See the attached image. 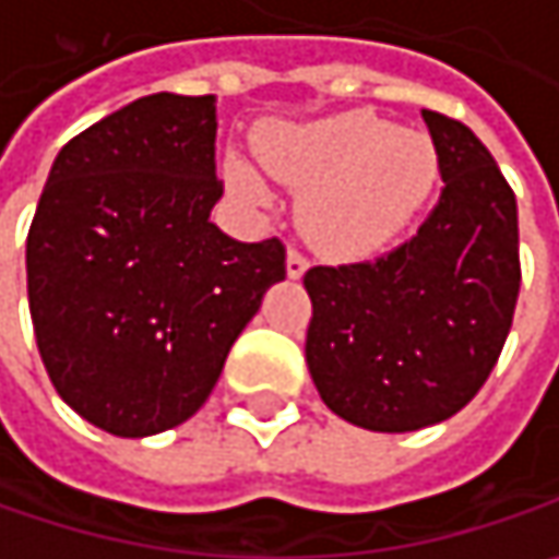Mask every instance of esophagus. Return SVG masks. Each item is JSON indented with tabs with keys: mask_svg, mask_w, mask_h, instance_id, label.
Returning a JSON list of instances; mask_svg holds the SVG:
<instances>
[{
	"mask_svg": "<svg viewBox=\"0 0 559 559\" xmlns=\"http://www.w3.org/2000/svg\"><path fill=\"white\" fill-rule=\"evenodd\" d=\"M307 269H310V262H307L297 249H290V252H287V278H304Z\"/></svg>",
	"mask_w": 559,
	"mask_h": 559,
	"instance_id": "34e87169",
	"label": "esophagus"
}]
</instances>
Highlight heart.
I'll return each mask as SVG.
<instances>
[{
	"mask_svg": "<svg viewBox=\"0 0 559 559\" xmlns=\"http://www.w3.org/2000/svg\"><path fill=\"white\" fill-rule=\"evenodd\" d=\"M255 153L269 176L300 198V227L330 255H371L393 242L429 204L438 150L426 133L400 130L374 111H342L304 128L259 133ZM227 185L249 204H265L262 176L239 156Z\"/></svg>",
	"mask_w": 559,
	"mask_h": 559,
	"instance_id": "heart-1",
	"label": "heart"
}]
</instances>
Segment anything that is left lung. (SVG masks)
Returning <instances> with one entry per match:
<instances>
[{
    "instance_id": "obj_1",
    "label": "left lung",
    "mask_w": 559,
    "mask_h": 559,
    "mask_svg": "<svg viewBox=\"0 0 559 559\" xmlns=\"http://www.w3.org/2000/svg\"><path fill=\"white\" fill-rule=\"evenodd\" d=\"M441 198L413 239L374 262L317 265L307 368L323 403L358 429L416 431L480 390L519 300V207L477 133L423 111Z\"/></svg>"
}]
</instances>
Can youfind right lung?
Segmentation results:
<instances>
[{"mask_svg":"<svg viewBox=\"0 0 559 559\" xmlns=\"http://www.w3.org/2000/svg\"><path fill=\"white\" fill-rule=\"evenodd\" d=\"M214 95H146L73 136L27 229V307L70 409L118 438L191 419L284 281L281 239L211 224Z\"/></svg>","mask_w":559,"mask_h":559,"instance_id":"1","label":"right lung"}]
</instances>
